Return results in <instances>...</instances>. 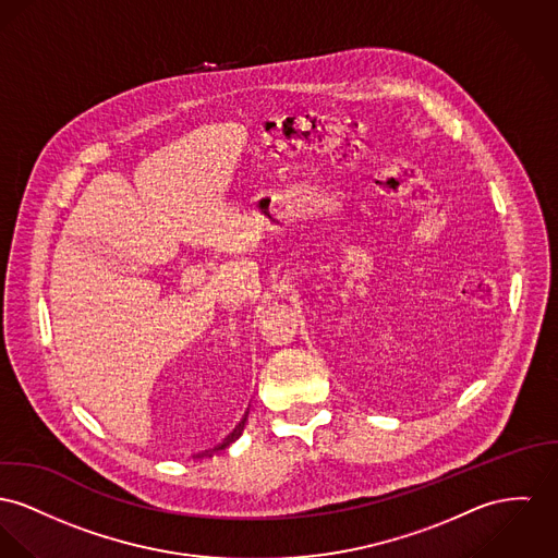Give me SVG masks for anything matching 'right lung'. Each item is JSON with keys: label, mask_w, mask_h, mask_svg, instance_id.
I'll return each instance as SVG.
<instances>
[{"label": "right lung", "mask_w": 558, "mask_h": 558, "mask_svg": "<svg viewBox=\"0 0 558 558\" xmlns=\"http://www.w3.org/2000/svg\"><path fill=\"white\" fill-rule=\"evenodd\" d=\"M244 421H246V418H244ZM244 421H242V423L238 425V429L233 430V433H231V435L227 437V441H225V444H220V446H218V448H215V450H220V448H227V446H229L231 441H235V439L240 437V433H242V427H244Z\"/></svg>", "instance_id": "1"}]
</instances>
